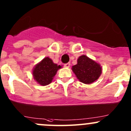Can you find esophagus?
<instances>
[{"mask_svg": "<svg viewBox=\"0 0 131 131\" xmlns=\"http://www.w3.org/2000/svg\"><path fill=\"white\" fill-rule=\"evenodd\" d=\"M70 66H71V64H70V63H67V64H64V67H69Z\"/></svg>", "mask_w": 131, "mask_h": 131, "instance_id": "1", "label": "esophagus"}]
</instances>
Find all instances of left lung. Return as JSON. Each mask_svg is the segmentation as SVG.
Returning <instances> with one entry per match:
<instances>
[{
	"instance_id": "left-lung-1",
	"label": "left lung",
	"mask_w": 131,
	"mask_h": 131,
	"mask_svg": "<svg viewBox=\"0 0 131 131\" xmlns=\"http://www.w3.org/2000/svg\"><path fill=\"white\" fill-rule=\"evenodd\" d=\"M72 70L80 82L85 84L97 80L102 73L101 65L85 55L79 57L77 64L72 66Z\"/></svg>"
}]
</instances>
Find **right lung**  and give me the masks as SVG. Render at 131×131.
Wrapping results in <instances>:
<instances>
[{
    "label": "right lung",
    "instance_id": "right-lung-1",
    "mask_svg": "<svg viewBox=\"0 0 131 131\" xmlns=\"http://www.w3.org/2000/svg\"><path fill=\"white\" fill-rule=\"evenodd\" d=\"M60 66L54 64L48 57L36 64L32 72L35 81L41 85H47L52 81Z\"/></svg>",
    "mask_w": 131,
    "mask_h": 131
}]
</instances>
